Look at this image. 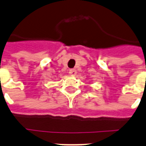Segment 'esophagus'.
Instances as JSON below:
<instances>
[{
  "mask_svg": "<svg viewBox=\"0 0 146 146\" xmlns=\"http://www.w3.org/2000/svg\"><path fill=\"white\" fill-rule=\"evenodd\" d=\"M69 73L70 74L71 76H76V75L77 72H76V70L75 69H71V70H70Z\"/></svg>",
  "mask_w": 146,
  "mask_h": 146,
  "instance_id": "obj_1",
  "label": "esophagus"
}]
</instances>
